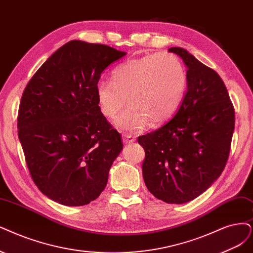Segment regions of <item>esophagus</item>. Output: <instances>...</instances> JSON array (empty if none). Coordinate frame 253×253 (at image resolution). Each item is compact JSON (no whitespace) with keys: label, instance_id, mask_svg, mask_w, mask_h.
I'll return each mask as SVG.
<instances>
[{"label":"esophagus","instance_id":"34e87169","mask_svg":"<svg viewBox=\"0 0 253 253\" xmlns=\"http://www.w3.org/2000/svg\"><path fill=\"white\" fill-rule=\"evenodd\" d=\"M134 141H135V137L133 135L129 134V133H124L123 134V142H124V144L129 145V144H132Z\"/></svg>","mask_w":253,"mask_h":253}]
</instances>
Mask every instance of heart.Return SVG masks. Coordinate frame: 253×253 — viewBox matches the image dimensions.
<instances>
[{
    "instance_id": "heart-1",
    "label": "heart",
    "mask_w": 253,
    "mask_h": 253,
    "mask_svg": "<svg viewBox=\"0 0 253 253\" xmlns=\"http://www.w3.org/2000/svg\"><path fill=\"white\" fill-rule=\"evenodd\" d=\"M188 85V75L178 57L155 53L129 60L111 73V82L100 81L95 97L101 114L116 119L128 103L117 126L126 130L152 126L170 120L178 110Z\"/></svg>"
}]
</instances>
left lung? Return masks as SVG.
I'll use <instances>...</instances> for the list:
<instances>
[{"mask_svg": "<svg viewBox=\"0 0 253 253\" xmlns=\"http://www.w3.org/2000/svg\"><path fill=\"white\" fill-rule=\"evenodd\" d=\"M169 52L188 68V89L176 115L155 131L137 138L146 153L147 189L167 203L189 202L223 172L235 130V109L225 84L212 69L178 46Z\"/></svg>", "mask_w": 253, "mask_h": 253, "instance_id": "1", "label": "left lung"}]
</instances>
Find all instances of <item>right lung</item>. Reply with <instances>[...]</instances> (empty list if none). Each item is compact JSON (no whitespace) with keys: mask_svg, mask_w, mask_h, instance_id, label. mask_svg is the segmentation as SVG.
<instances>
[{"mask_svg":"<svg viewBox=\"0 0 253 253\" xmlns=\"http://www.w3.org/2000/svg\"><path fill=\"white\" fill-rule=\"evenodd\" d=\"M126 52L71 41L28 82L17 116L18 138L34 183L51 200L81 207L105 189L121 134L97 105L101 74Z\"/></svg>","mask_w":253,"mask_h":253,"instance_id":"1","label":"right lung"}]
</instances>
